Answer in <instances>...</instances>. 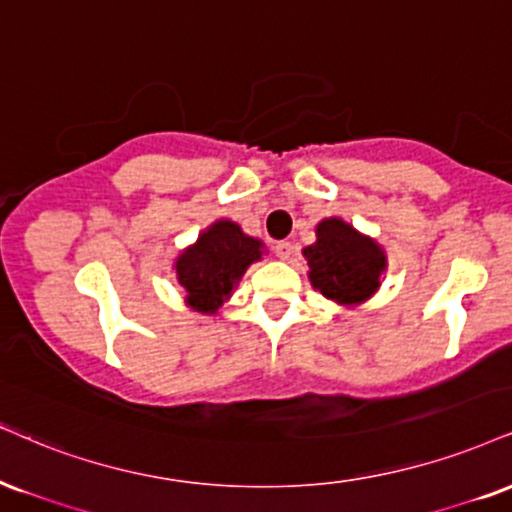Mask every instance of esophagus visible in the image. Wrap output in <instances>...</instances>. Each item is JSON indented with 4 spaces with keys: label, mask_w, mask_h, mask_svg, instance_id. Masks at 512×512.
Masks as SVG:
<instances>
[{
    "label": "esophagus",
    "mask_w": 512,
    "mask_h": 512,
    "mask_svg": "<svg viewBox=\"0 0 512 512\" xmlns=\"http://www.w3.org/2000/svg\"><path fill=\"white\" fill-rule=\"evenodd\" d=\"M293 243H288V240H279V243L274 245V252H276V257H279V260H291V255H293Z\"/></svg>",
    "instance_id": "esophagus-1"
}]
</instances>
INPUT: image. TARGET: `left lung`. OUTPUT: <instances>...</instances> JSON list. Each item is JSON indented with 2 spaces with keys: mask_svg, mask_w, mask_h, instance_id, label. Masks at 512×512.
I'll use <instances>...</instances> for the list:
<instances>
[{
  "mask_svg": "<svg viewBox=\"0 0 512 512\" xmlns=\"http://www.w3.org/2000/svg\"><path fill=\"white\" fill-rule=\"evenodd\" d=\"M315 233V243L303 250L312 288L343 307L367 303L389 272L384 248L341 217L322 219Z\"/></svg>",
  "mask_w": 512,
  "mask_h": 512,
  "instance_id": "left-lung-1",
  "label": "left lung"
}]
</instances>
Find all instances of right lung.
<instances>
[{
  "instance_id": "add662e5",
  "label": "right lung",
  "mask_w": 512,
  "mask_h": 512,
  "mask_svg": "<svg viewBox=\"0 0 512 512\" xmlns=\"http://www.w3.org/2000/svg\"><path fill=\"white\" fill-rule=\"evenodd\" d=\"M264 252L262 240L248 236L236 221L217 219L209 224L174 260V274L186 293V305L202 315H217L231 300L250 264L260 262Z\"/></svg>"
}]
</instances>
